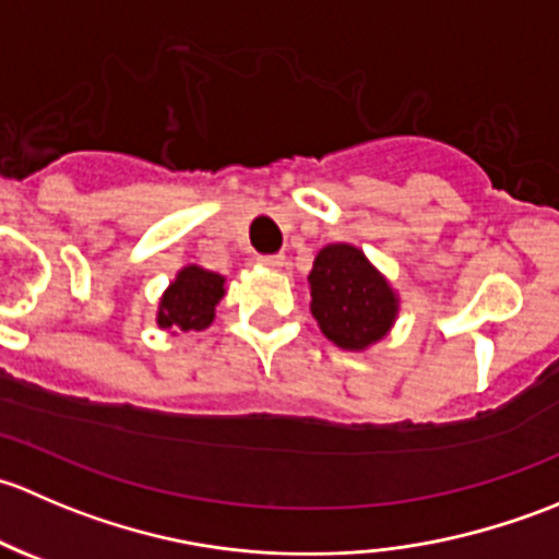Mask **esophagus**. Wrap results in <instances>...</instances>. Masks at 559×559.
<instances>
[{
    "label": "esophagus",
    "mask_w": 559,
    "mask_h": 559,
    "mask_svg": "<svg viewBox=\"0 0 559 559\" xmlns=\"http://www.w3.org/2000/svg\"><path fill=\"white\" fill-rule=\"evenodd\" d=\"M284 262H286V259L281 257V253H270V257H259V264H262V267H270V270H281V267H284Z\"/></svg>",
    "instance_id": "esophagus-1"
}]
</instances>
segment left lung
I'll use <instances>...</instances> for the list:
<instances>
[{
    "label": "left lung",
    "instance_id": "8db88e82",
    "mask_svg": "<svg viewBox=\"0 0 559 559\" xmlns=\"http://www.w3.org/2000/svg\"><path fill=\"white\" fill-rule=\"evenodd\" d=\"M308 289L319 330L346 352L384 341L400 313L386 275L352 243H330L316 253Z\"/></svg>",
    "mask_w": 559,
    "mask_h": 559
}]
</instances>
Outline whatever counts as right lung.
I'll return each instance as SVG.
<instances>
[{
  "mask_svg": "<svg viewBox=\"0 0 559 559\" xmlns=\"http://www.w3.org/2000/svg\"><path fill=\"white\" fill-rule=\"evenodd\" d=\"M224 284H227L224 275L200 267V264H186L183 270H178L165 295L159 297L156 324L173 335L207 330L216 319L218 300L227 295Z\"/></svg>",
  "mask_w": 559,
  "mask_h": 559,
  "instance_id": "right-lung-1",
  "label": "right lung"
}]
</instances>
